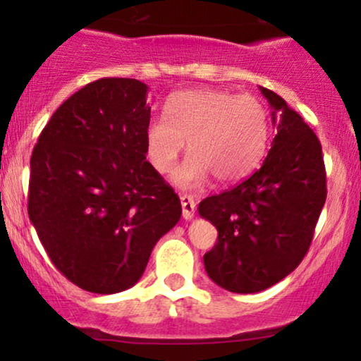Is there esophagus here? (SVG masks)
<instances>
[{"label": "esophagus", "instance_id": "34e87169", "mask_svg": "<svg viewBox=\"0 0 361 361\" xmlns=\"http://www.w3.org/2000/svg\"><path fill=\"white\" fill-rule=\"evenodd\" d=\"M181 209H183V219L185 221H192L195 215V202L190 195H181Z\"/></svg>", "mask_w": 361, "mask_h": 361}]
</instances>
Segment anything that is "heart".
Wrapping results in <instances>:
<instances>
[{
  "mask_svg": "<svg viewBox=\"0 0 361 361\" xmlns=\"http://www.w3.org/2000/svg\"><path fill=\"white\" fill-rule=\"evenodd\" d=\"M268 110L252 94L224 90H186L173 94L166 115L146 126V152L152 168L164 175L188 140L190 156L173 173L181 188H198L210 178L234 183L258 168L268 146Z\"/></svg>",
  "mask_w": 361,
  "mask_h": 361,
  "instance_id": "heart-1",
  "label": "heart"
}]
</instances>
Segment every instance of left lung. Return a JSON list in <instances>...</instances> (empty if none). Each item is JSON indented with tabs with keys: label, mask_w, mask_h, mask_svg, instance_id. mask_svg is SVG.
Segmentation results:
<instances>
[{
	"label": "left lung",
	"mask_w": 361,
	"mask_h": 361,
	"mask_svg": "<svg viewBox=\"0 0 361 361\" xmlns=\"http://www.w3.org/2000/svg\"><path fill=\"white\" fill-rule=\"evenodd\" d=\"M261 93L276 127L267 159L247 180L198 205L219 233L204 255L207 275L235 293L261 292L299 267L327 195L317 135L283 98L267 88Z\"/></svg>",
	"instance_id": "1"
}]
</instances>
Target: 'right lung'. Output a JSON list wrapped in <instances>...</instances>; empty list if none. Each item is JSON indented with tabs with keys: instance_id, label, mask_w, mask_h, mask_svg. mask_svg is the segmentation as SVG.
Segmentation results:
<instances>
[{
	"instance_id": "right-lung-1",
	"label": "right lung",
	"mask_w": 361,
	"mask_h": 361,
	"mask_svg": "<svg viewBox=\"0 0 361 361\" xmlns=\"http://www.w3.org/2000/svg\"><path fill=\"white\" fill-rule=\"evenodd\" d=\"M147 86L102 78L69 97L30 157L28 217L54 267L93 293L142 276L181 202L146 159Z\"/></svg>"
}]
</instances>
